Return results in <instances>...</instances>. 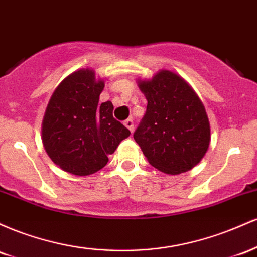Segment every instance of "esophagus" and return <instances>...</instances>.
Segmentation results:
<instances>
[{
    "instance_id": "esophagus-1",
    "label": "esophagus",
    "mask_w": 257,
    "mask_h": 257,
    "mask_svg": "<svg viewBox=\"0 0 257 257\" xmlns=\"http://www.w3.org/2000/svg\"><path fill=\"white\" fill-rule=\"evenodd\" d=\"M124 125H125L126 128H128L129 131H131L132 133L134 132V122H133V119H131V118L125 119V120H124Z\"/></svg>"
}]
</instances>
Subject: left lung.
Here are the masks:
<instances>
[{"instance_id": "left-lung-1", "label": "left lung", "mask_w": 257, "mask_h": 257, "mask_svg": "<svg viewBox=\"0 0 257 257\" xmlns=\"http://www.w3.org/2000/svg\"><path fill=\"white\" fill-rule=\"evenodd\" d=\"M139 88L145 94V116L134 139L152 167L166 174L188 172L204 157L210 125L202 101L180 76L159 71Z\"/></svg>"}]
</instances>
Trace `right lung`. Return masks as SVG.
Returning <instances> with one entry per match:
<instances>
[{
    "instance_id": "1",
    "label": "right lung",
    "mask_w": 257,
    "mask_h": 257,
    "mask_svg": "<svg viewBox=\"0 0 257 257\" xmlns=\"http://www.w3.org/2000/svg\"><path fill=\"white\" fill-rule=\"evenodd\" d=\"M104 81L91 70L71 73L53 93L42 123L46 152L64 172L85 176L102 169L128 128L114 119L111 101L99 104Z\"/></svg>"
}]
</instances>
